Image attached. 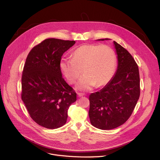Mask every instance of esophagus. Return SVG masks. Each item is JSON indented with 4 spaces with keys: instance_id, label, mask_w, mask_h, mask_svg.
I'll return each instance as SVG.
<instances>
[{
    "instance_id": "34e87169",
    "label": "esophagus",
    "mask_w": 160,
    "mask_h": 160,
    "mask_svg": "<svg viewBox=\"0 0 160 160\" xmlns=\"http://www.w3.org/2000/svg\"><path fill=\"white\" fill-rule=\"evenodd\" d=\"M83 95H85V94H84V93H78V97H82V96H83Z\"/></svg>"
}]
</instances>
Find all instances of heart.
Here are the masks:
<instances>
[{"label": "heart", "instance_id": "b5f03b06", "mask_svg": "<svg viewBox=\"0 0 160 160\" xmlns=\"http://www.w3.org/2000/svg\"><path fill=\"white\" fill-rule=\"evenodd\" d=\"M116 55L108 45H83L73 52L71 59H62L60 63L62 73L73 84L81 77L77 85L79 90H90L94 86L102 87L112 78L116 66Z\"/></svg>", "mask_w": 160, "mask_h": 160}]
</instances>
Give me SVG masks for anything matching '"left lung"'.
<instances>
[{
	"label": "left lung",
	"mask_w": 160,
	"mask_h": 160,
	"mask_svg": "<svg viewBox=\"0 0 160 160\" xmlns=\"http://www.w3.org/2000/svg\"><path fill=\"white\" fill-rule=\"evenodd\" d=\"M114 45L118 58L116 74L104 88L91 93L89 98L91 123L101 130L113 129L124 124L140 96L137 63L127 49L115 41Z\"/></svg>",
	"instance_id": "obj_1"
}]
</instances>
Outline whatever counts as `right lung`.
<instances>
[{"label": "right lung", "instance_id": "obj_1", "mask_svg": "<svg viewBox=\"0 0 160 160\" xmlns=\"http://www.w3.org/2000/svg\"><path fill=\"white\" fill-rule=\"evenodd\" d=\"M75 41L48 38L28 54L21 78V98L31 118L48 129L66 123L67 112L77 93L62 77V56Z\"/></svg>", "mask_w": 160, "mask_h": 160}]
</instances>
